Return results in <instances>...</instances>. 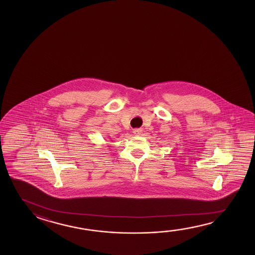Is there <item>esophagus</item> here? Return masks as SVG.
Returning <instances> with one entry per match:
<instances>
[{
	"label": "esophagus",
	"instance_id": "34e87169",
	"mask_svg": "<svg viewBox=\"0 0 255 255\" xmlns=\"http://www.w3.org/2000/svg\"><path fill=\"white\" fill-rule=\"evenodd\" d=\"M133 132L135 134H138L140 132V130H139V129H134Z\"/></svg>",
	"mask_w": 255,
	"mask_h": 255
}]
</instances>
